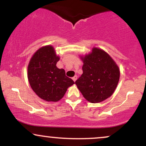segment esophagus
<instances>
[{
    "instance_id": "34e87169",
    "label": "esophagus",
    "mask_w": 146,
    "mask_h": 146,
    "mask_svg": "<svg viewBox=\"0 0 146 146\" xmlns=\"http://www.w3.org/2000/svg\"><path fill=\"white\" fill-rule=\"evenodd\" d=\"M77 78H78V76H77V75H75L74 77H73V78H72V79H73V81H74V82L76 81Z\"/></svg>"
}]
</instances>
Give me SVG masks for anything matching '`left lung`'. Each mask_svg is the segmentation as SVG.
Masks as SVG:
<instances>
[{"mask_svg":"<svg viewBox=\"0 0 146 146\" xmlns=\"http://www.w3.org/2000/svg\"><path fill=\"white\" fill-rule=\"evenodd\" d=\"M82 59L83 73L75 84L84 98L91 103H99L111 96L120 75L111 57L103 50L93 48L91 53Z\"/></svg>","mask_w":146,"mask_h":146,"instance_id":"8db88e82","label":"left lung"}]
</instances>
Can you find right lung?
<instances>
[{
  "instance_id": "add662e5",
  "label": "right lung",
  "mask_w": 146,
  "mask_h": 146,
  "mask_svg": "<svg viewBox=\"0 0 146 146\" xmlns=\"http://www.w3.org/2000/svg\"><path fill=\"white\" fill-rule=\"evenodd\" d=\"M60 58L52 46H46L34 53L28 66V79L33 91L47 102H58L64 95L68 87L75 82L65 75L56 64Z\"/></svg>"
}]
</instances>
